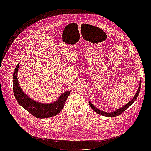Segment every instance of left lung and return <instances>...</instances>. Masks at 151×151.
Masks as SVG:
<instances>
[{
    "instance_id": "8db88e82",
    "label": "left lung",
    "mask_w": 151,
    "mask_h": 151,
    "mask_svg": "<svg viewBox=\"0 0 151 151\" xmlns=\"http://www.w3.org/2000/svg\"><path fill=\"white\" fill-rule=\"evenodd\" d=\"M140 88H141V80L140 81V84H139V88L137 89V93L135 94V96L133 97V99L129 101V103H127L126 105H125L124 106H123L122 108H119L118 109H117L116 110H115L113 112H111V113H106V112H104L98 109L97 108H96L92 104V103H91L89 101V104L90 105V106L92 108V109L94 110L96 113H97L98 114H100V115L105 116H107V117H114V116H116L118 115H120L121 113H122L124 111H125V110H126L128 108H129V106L134 103V102L137 100L139 94L140 93Z\"/></svg>"
}]
</instances>
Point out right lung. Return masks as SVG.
<instances>
[{
	"label": "right lung",
	"instance_id": "obj_1",
	"mask_svg": "<svg viewBox=\"0 0 151 151\" xmlns=\"http://www.w3.org/2000/svg\"><path fill=\"white\" fill-rule=\"evenodd\" d=\"M20 64L16 65L13 75V91L17 102L22 108L38 118H46L57 115L64 107L71 91L62 94L57 100L52 103L43 104L36 102L22 91L17 80V72Z\"/></svg>",
	"mask_w": 151,
	"mask_h": 151
}]
</instances>
